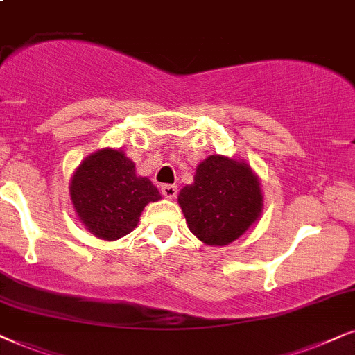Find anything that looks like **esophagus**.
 I'll return each mask as SVG.
<instances>
[{
	"instance_id": "34e87169",
	"label": "esophagus",
	"mask_w": 355,
	"mask_h": 355,
	"mask_svg": "<svg viewBox=\"0 0 355 355\" xmlns=\"http://www.w3.org/2000/svg\"><path fill=\"white\" fill-rule=\"evenodd\" d=\"M160 191H162V195L165 198H170V200H172V198L177 196L178 188L175 187V185H168V183H165V185L160 187Z\"/></svg>"
}]
</instances>
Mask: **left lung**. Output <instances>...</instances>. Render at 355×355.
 <instances>
[{"instance_id":"1","label":"left lung","mask_w":355,"mask_h":355,"mask_svg":"<svg viewBox=\"0 0 355 355\" xmlns=\"http://www.w3.org/2000/svg\"><path fill=\"white\" fill-rule=\"evenodd\" d=\"M178 202L198 239L207 245H227L257 222L263 195L247 164L209 155L198 165L193 185L182 188Z\"/></svg>"}]
</instances>
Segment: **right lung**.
Segmentation results:
<instances>
[{
  "label": "right lung",
  "mask_w": 355,
  "mask_h": 355,
  "mask_svg": "<svg viewBox=\"0 0 355 355\" xmlns=\"http://www.w3.org/2000/svg\"><path fill=\"white\" fill-rule=\"evenodd\" d=\"M71 201L89 232L103 240L125 237L138 225L144 206L160 193L121 150L102 149L89 155L71 178Z\"/></svg>",
  "instance_id": "1"
}]
</instances>
